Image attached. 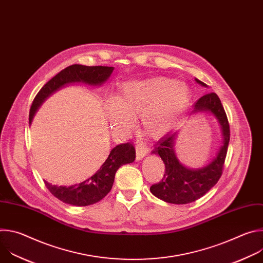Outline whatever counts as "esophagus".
Segmentation results:
<instances>
[{
    "label": "esophagus",
    "instance_id": "esophagus-1",
    "mask_svg": "<svg viewBox=\"0 0 263 263\" xmlns=\"http://www.w3.org/2000/svg\"><path fill=\"white\" fill-rule=\"evenodd\" d=\"M147 153H148V148L146 146L141 145V144L136 145V160L137 161L144 158Z\"/></svg>",
    "mask_w": 263,
    "mask_h": 263
}]
</instances>
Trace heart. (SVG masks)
Masks as SVG:
<instances>
[{"mask_svg":"<svg viewBox=\"0 0 263 263\" xmlns=\"http://www.w3.org/2000/svg\"><path fill=\"white\" fill-rule=\"evenodd\" d=\"M191 100V89L184 81L166 77L126 81L121 96L105 100L104 109L111 131L128 137L139 116L141 128L151 137H162L176 125Z\"/></svg>","mask_w":263,"mask_h":263,"instance_id":"b5f03b06","label":"heart"}]
</instances>
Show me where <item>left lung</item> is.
Listing matches in <instances>:
<instances>
[{
	"mask_svg": "<svg viewBox=\"0 0 263 263\" xmlns=\"http://www.w3.org/2000/svg\"><path fill=\"white\" fill-rule=\"evenodd\" d=\"M204 87L207 85L195 78ZM195 115H209L215 119L220 130L221 142L215 156L204 166L193 168L184 165L177 157L175 143L178 131H172L162 137L154 147L152 154L159 155L165 171L162 180L151 186V193L158 199L172 204H189L203 197L217 183L221 176L224 158L230 140V128L219 98L210 92L200 98L194 105L189 117Z\"/></svg>",
	"mask_w": 263,
	"mask_h": 263,
	"instance_id": "8db88e82",
	"label": "left lung"
}]
</instances>
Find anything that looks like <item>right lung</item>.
<instances>
[{
	"label": "right lung",
	"mask_w": 263,
	"mask_h": 263,
	"mask_svg": "<svg viewBox=\"0 0 263 263\" xmlns=\"http://www.w3.org/2000/svg\"><path fill=\"white\" fill-rule=\"evenodd\" d=\"M112 66H86L72 64L58 72L36 95L29 114L31 126L34 116L43 103L54 92L69 84L83 83L89 86H101L111 76ZM135 160V149L131 143H121L110 151L108 158L100 170L85 181L70 186L53 185L45 180L51 194L65 204L72 206H88L101 201L111 191L119 167Z\"/></svg>",
	"instance_id": "obj_1"
}]
</instances>
